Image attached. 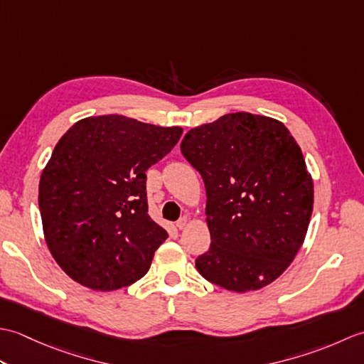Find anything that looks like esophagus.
<instances>
[{
    "label": "esophagus",
    "mask_w": 364,
    "mask_h": 364,
    "mask_svg": "<svg viewBox=\"0 0 364 364\" xmlns=\"http://www.w3.org/2000/svg\"><path fill=\"white\" fill-rule=\"evenodd\" d=\"M188 227V219L186 218H180L176 220V228H180V230H183V228H186Z\"/></svg>",
    "instance_id": "1"
}]
</instances>
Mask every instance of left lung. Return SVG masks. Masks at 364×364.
Masks as SVG:
<instances>
[{"label": "left lung", "instance_id": "left-lung-1", "mask_svg": "<svg viewBox=\"0 0 364 364\" xmlns=\"http://www.w3.org/2000/svg\"><path fill=\"white\" fill-rule=\"evenodd\" d=\"M181 153L206 188L211 245L196 259L198 272L236 292L272 283L313 213V180L289 129L264 115L227 114L188 131Z\"/></svg>", "mask_w": 364, "mask_h": 364}]
</instances>
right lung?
Wrapping results in <instances>:
<instances>
[{
	"label": "right lung",
	"instance_id": "obj_1",
	"mask_svg": "<svg viewBox=\"0 0 364 364\" xmlns=\"http://www.w3.org/2000/svg\"><path fill=\"white\" fill-rule=\"evenodd\" d=\"M181 134L111 114L60 137L41 176L38 210L53 258L75 282L114 291L149 272L167 231L149 215L145 172Z\"/></svg>",
	"mask_w": 364,
	"mask_h": 364
}]
</instances>
